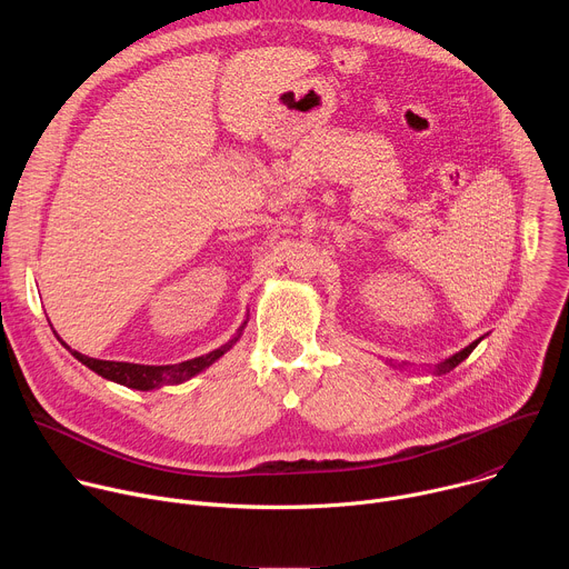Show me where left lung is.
Listing matches in <instances>:
<instances>
[{
	"label": "left lung",
	"mask_w": 569,
	"mask_h": 569,
	"mask_svg": "<svg viewBox=\"0 0 569 569\" xmlns=\"http://www.w3.org/2000/svg\"><path fill=\"white\" fill-rule=\"evenodd\" d=\"M486 336H481L479 340H475V342H470L466 349H461V351H457L455 356H450V358H446V360H441V362H437V365H432V367H428V369H423V371H430V373H435V376H443V373H448V371H452L459 362H463L470 353H472V349L483 340ZM389 367H393V369H400V371H405L408 369V365H391V360L387 362Z\"/></svg>",
	"instance_id": "1"
}]
</instances>
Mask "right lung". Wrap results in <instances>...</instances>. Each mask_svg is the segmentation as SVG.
Here are the masks:
<instances>
[{
	"mask_svg": "<svg viewBox=\"0 0 569 569\" xmlns=\"http://www.w3.org/2000/svg\"><path fill=\"white\" fill-rule=\"evenodd\" d=\"M250 319V317H248ZM248 319L240 323L238 331L224 342L220 345L218 349L204 353V356H198V358H191V360H184V362H178V365H137V362H114V360H97V358H90V356H83L78 353L73 349H69L60 338L62 347L69 349V353L78 360L83 362L88 369H92L94 373H99L101 378L106 380H112L117 385H123V387H130V389H139V391H152V389H161L164 385H180V382H187L191 380L193 376L207 371L213 362H218L242 336V331H246L248 327Z\"/></svg>",
	"mask_w": 569,
	"mask_h": 569,
	"instance_id": "add662e5",
	"label": "right lung"
}]
</instances>
